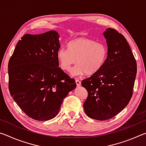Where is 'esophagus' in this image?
I'll list each match as a JSON object with an SVG mask.
<instances>
[{
  "instance_id": "esophagus-1",
  "label": "esophagus",
  "mask_w": 146,
  "mask_h": 146,
  "mask_svg": "<svg viewBox=\"0 0 146 146\" xmlns=\"http://www.w3.org/2000/svg\"><path fill=\"white\" fill-rule=\"evenodd\" d=\"M75 82H76V86H77V87H80V86H81V82H80V80H76Z\"/></svg>"
}]
</instances>
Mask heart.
Here are the masks:
<instances>
[{"mask_svg": "<svg viewBox=\"0 0 146 146\" xmlns=\"http://www.w3.org/2000/svg\"><path fill=\"white\" fill-rule=\"evenodd\" d=\"M67 48L68 49H59L56 58L60 68L64 71L70 70L76 61L77 64L71 70L73 76L97 73L107 58L108 49L104 44L88 38L79 37L71 40L68 43Z\"/></svg>", "mask_w": 146, "mask_h": 146, "instance_id": "1", "label": "heart"}]
</instances>
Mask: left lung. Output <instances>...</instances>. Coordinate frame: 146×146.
Segmentation results:
<instances>
[{
	"mask_svg": "<svg viewBox=\"0 0 146 146\" xmlns=\"http://www.w3.org/2000/svg\"><path fill=\"white\" fill-rule=\"evenodd\" d=\"M108 56L97 73L82 80L88 92L84 109L89 117L110 119L129 104L137 75V66L129 44L122 34L108 28L103 33Z\"/></svg>",
	"mask_w": 146,
	"mask_h": 146,
	"instance_id": "8db88e82",
	"label": "left lung"
}]
</instances>
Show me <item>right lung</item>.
I'll return each instance as SVG.
<instances>
[{"label": "right lung", "instance_id": "1", "mask_svg": "<svg viewBox=\"0 0 146 146\" xmlns=\"http://www.w3.org/2000/svg\"><path fill=\"white\" fill-rule=\"evenodd\" d=\"M59 38L53 30L24 35L9 59V93L19 108L34 120L55 118L64 98L76 86L75 80L58 68Z\"/></svg>", "mask_w": 146, "mask_h": 146}]
</instances>
